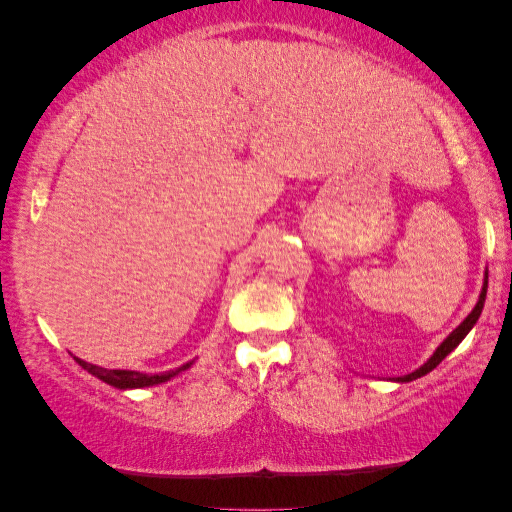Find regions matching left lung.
Returning a JSON list of instances; mask_svg holds the SVG:
<instances>
[{"label": "left lung", "instance_id": "1", "mask_svg": "<svg viewBox=\"0 0 512 512\" xmlns=\"http://www.w3.org/2000/svg\"><path fill=\"white\" fill-rule=\"evenodd\" d=\"M485 296H487V272H485V284H482V291H480V298H478V303H475V307L471 310V314H468V317L461 321V324L454 328V331L447 335V338L440 342V347L436 349V352H433V356L429 361L424 363L422 368H417L415 373H410V375H403V377H394L396 382H412V380H417V377H422V375H426V373H431L433 368L438 366L440 361L445 359L447 354L452 352V349H457V345L461 340L466 338L468 335V331H471V328L475 326V321L480 319V314H482V307H485Z\"/></svg>", "mask_w": 512, "mask_h": 512}]
</instances>
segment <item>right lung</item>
Listing matches in <instances>:
<instances>
[{"instance_id":"add662e5","label":"right lung","mask_w":512,"mask_h":512,"mask_svg":"<svg viewBox=\"0 0 512 512\" xmlns=\"http://www.w3.org/2000/svg\"><path fill=\"white\" fill-rule=\"evenodd\" d=\"M76 361H79V366H81L83 370H88L90 375H95L97 380L107 382V384H111V387H116V389L156 387V384L167 382V380H170V377L179 375L181 370H186V368L193 366V361H188V363H184V366H179L177 370H167V373L149 375V373H137V370H107V368L93 366V363H86V361H81V359H76Z\"/></svg>"}]
</instances>
